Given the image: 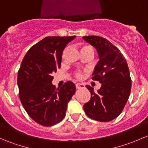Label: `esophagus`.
I'll return each instance as SVG.
<instances>
[{
	"label": "esophagus",
	"instance_id": "esophagus-1",
	"mask_svg": "<svg viewBox=\"0 0 148 148\" xmlns=\"http://www.w3.org/2000/svg\"><path fill=\"white\" fill-rule=\"evenodd\" d=\"M85 87V85L82 83H77L76 84V88L77 89H82V88Z\"/></svg>",
	"mask_w": 148,
	"mask_h": 148
}]
</instances>
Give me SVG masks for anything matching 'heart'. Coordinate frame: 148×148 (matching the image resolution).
<instances>
[{
    "instance_id": "obj_1",
    "label": "heart",
    "mask_w": 148,
    "mask_h": 148,
    "mask_svg": "<svg viewBox=\"0 0 148 148\" xmlns=\"http://www.w3.org/2000/svg\"><path fill=\"white\" fill-rule=\"evenodd\" d=\"M76 77L78 79H81L82 77V73L80 72V71H78V72L76 73Z\"/></svg>"
}]
</instances>
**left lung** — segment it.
I'll return each instance as SVG.
<instances>
[{"label":"left lung","instance_id":"1","mask_svg":"<svg viewBox=\"0 0 148 148\" xmlns=\"http://www.w3.org/2000/svg\"><path fill=\"white\" fill-rule=\"evenodd\" d=\"M82 38L97 51L99 60L92 79L102 84L97 92L86 85L91 99L84 104V110L93 120L109 122L120 115L130 97L132 83L127 63L118 48L106 38L97 36Z\"/></svg>","mask_w":148,"mask_h":148}]
</instances>
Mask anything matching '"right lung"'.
Instances as JSON below:
<instances>
[{"instance_id": "right-lung-1", "label": "right lung", "mask_w": 148, "mask_h": 148, "mask_svg": "<svg viewBox=\"0 0 148 148\" xmlns=\"http://www.w3.org/2000/svg\"><path fill=\"white\" fill-rule=\"evenodd\" d=\"M75 38L46 37L28 51L21 64L20 100L28 115L42 126H53L63 120L67 104L75 93V84L70 81L58 89L52 84V74L61 67L64 49Z\"/></svg>"}]
</instances>
